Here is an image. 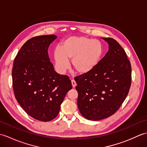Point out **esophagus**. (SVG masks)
I'll return each mask as SVG.
<instances>
[{"label":"esophagus","instance_id":"1","mask_svg":"<svg viewBox=\"0 0 147 147\" xmlns=\"http://www.w3.org/2000/svg\"><path fill=\"white\" fill-rule=\"evenodd\" d=\"M71 83H72V85H73V88H74V87L76 86V82L74 80H71Z\"/></svg>","mask_w":147,"mask_h":147}]
</instances>
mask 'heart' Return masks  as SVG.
Returning a JSON list of instances; mask_svg holds the SVG:
<instances>
[{
  "instance_id": "1",
  "label": "heart",
  "mask_w": 147,
  "mask_h": 147,
  "mask_svg": "<svg viewBox=\"0 0 147 147\" xmlns=\"http://www.w3.org/2000/svg\"><path fill=\"white\" fill-rule=\"evenodd\" d=\"M104 47L98 40L88 37L69 36L62 42L60 48L54 52L55 67L59 73L63 74L69 67L68 60L78 73L87 74L94 69L100 61Z\"/></svg>"
}]
</instances>
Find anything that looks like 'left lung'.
Listing matches in <instances>:
<instances>
[{
    "instance_id": "obj_1",
    "label": "left lung",
    "mask_w": 147,
    "mask_h": 147,
    "mask_svg": "<svg viewBox=\"0 0 147 147\" xmlns=\"http://www.w3.org/2000/svg\"><path fill=\"white\" fill-rule=\"evenodd\" d=\"M103 39L109 43L107 54L94 69L74 78L79 111L92 121L113 115L126 99L131 84V66L124 50L113 38Z\"/></svg>"
}]
</instances>
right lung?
<instances>
[{"mask_svg": "<svg viewBox=\"0 0 147 147\" xmlns=\"http://www.w3.org/2000/svg\"><path fill=\"white\" fill-rule=\"evenodd\" d=\"M57 38L54 35L35 36L22 46L12 70L14 96L31 117L40 121L56 117L68 91L72 89L66 75L54 71L48 49Z\"/></svg>", "mask_w": 147, "mask_h": 147, "instance_id": "obj_1", "label": "right lung"}]
</instances>
